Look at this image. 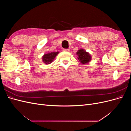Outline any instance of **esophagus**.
I'll return each mask as SVG.
<instances>
[{"label":"esophagus","mask_w":131,"mask_h":131,"mask_svg":"<svg viewBox=\"0 0 131 131\" xmlns=\"http://www.w3.org/2000/svg\"><path fill=\"white\" fill-rule=\"evenodd\" d=\"M63 51H66V52H69V49H63Z\"/></svg>","instance_id":"esophagus-1"}]
</instances>
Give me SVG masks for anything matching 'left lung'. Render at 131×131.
<instances>
[{
	"instance_id": "8db88e82",
	"label": "left lung",
	"mask_w": 131,
	"mask_h": 131,
	"mask_svg": "<svg viewBox=\"0 0 131 131\" xmlns=\"http://www.w3.org/2000/svg\"><path fill=\"white\" fill-rule=\"evenodd\" d=\"M77 54L78 56V59L82 64L88 63L91 60V56L90 54L84 50L81 49L78 50Z\"/></svg>"
}]
</instances>
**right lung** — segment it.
<instances>
[{"instance_id":"1","label":"right lung","mask_w":131,"mask_h":131,"mask_svg":"<svg viewBox=\"0 0 131 131\" xmlns=\"http://www.w3.org/2000/svg\"><path fill=\"white\" fill-rule=\"evenodd\" d=\"M58 52H52L47 54H45L42 57V61L45 64H50L52 62L53 59L57 56Z\"/></svg>"}]
</instances>
